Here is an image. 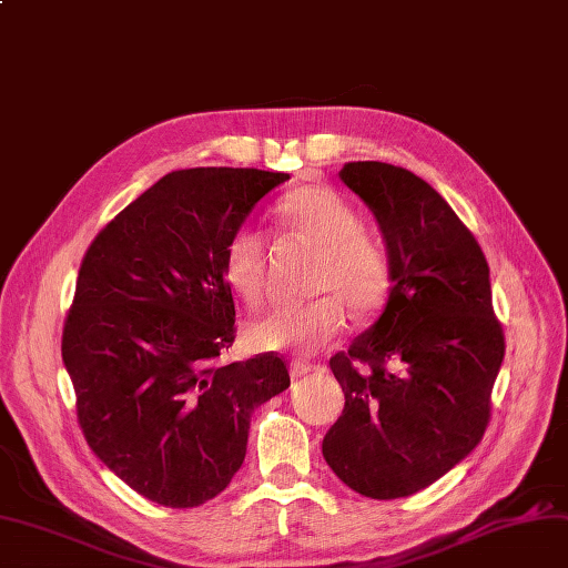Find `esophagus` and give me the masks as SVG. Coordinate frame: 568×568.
Returning a JSON list of instances; mask_svg holds the SVG:
<instances>
[{"label": "esophagus", "mask_w": 568, "mask_h": 568, "mask_svg": "<svg viewBox=\"0 0 568 568\" xmlns=\"http://www.w3.org/2000/svg\"><path fill=\"white\" fill-rule=\"evenodd\" d=\"M312 368H315V366H312V364L305 362V359H293V362H291V376H293V378H301V376L310 374Z\"/></svg>", "instance_id": "obj_1"}]
</instances>
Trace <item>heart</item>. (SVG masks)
<instances>
[{"mask_svg":"<svg viewBox=\"0 0 568 568\" xmlns=\"http://www.w3.org/2000/svg\"><path fill=\"white\" fill-rule=\"evenodd\" d=\"M288 237L317 248L312 288L322 296L282 303L246 331L256 349L315 352L347 328V307L357 317H374L393 293V253L376 232L364 227L359 209L324 183L291 190L272 209ZM223 277L237 296L256 307L267 277V240L251 225L230 232L223 246Z\"/></svg>","mask_w":568,"mask_h":568,"instance_id":"obj_1","label":"heart"}]
</instances>
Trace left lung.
Segmentation results:
<instances>
[{
  "mask_svg": "<svg viewBox=\"0 0 568 568\" xmlns=\"http://www.w3.org/2000/svg\"><path fill=\"white\" fill-rule=\"evenodd\" d=\"M341 181L376 213L395 284L381 320L328 359L345 406L322 454L352 491L395 500L481 442L505 334L484 251L433 185L385 162H347Z\"/></svg>",
  "mask_w": 568,
  "mask_h": 568,
  "instance_id": "1",
  "label": "left lung"
}]
</instances>
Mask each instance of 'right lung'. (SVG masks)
Here are the masks:
<instances>
[{
	"instance_id": "1",
	"label": "right lung",
	"mask_w": 568,
	"mask_h": 568,
	"mask_svg": "<svg viewBox=\"0 0 568 568\" xmlns=\"http://www.w3.org/2000/svg\"><path fill=\"white\" fill-rule=\"evenodd\" d=\"M288 173H166L95 234L63 324L91 452L164 507L216 498L246 456L251 410L288 387L277 352L216 364L234 343L223 246Z\"/></svg>"
}]
</instances>
